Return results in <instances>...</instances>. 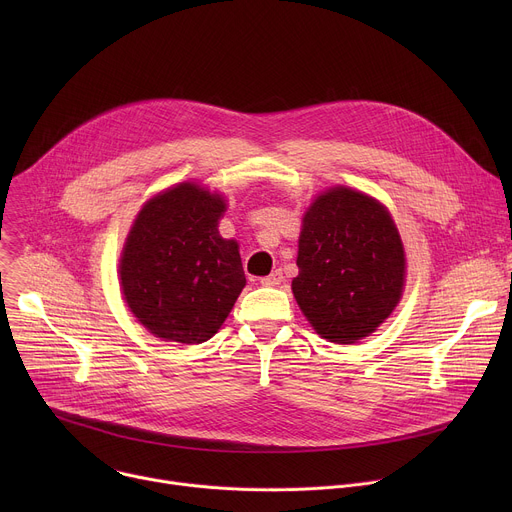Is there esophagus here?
<instances>
[{"label":"esophagus","mask_w":512,"mask_h":512,"mask_svg":"<svg viewBox=\"0 0 512 512\" xmlns=\"http://www.w3.org/2000/svg\"><path fill=\"white\" fill-rule=\"evenodd\" d=\"M283 281V273L277 269V271H273L271 275H265V277H261V285H267V287H275V285H279Z\"/></svg>","instance_id":"obj_1"}]
</instances>
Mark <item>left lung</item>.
I'll use <instances>...</instances> for the list:
<instances>
[{
    "label": "left lung",
    "mask_w": 512,
    "mask_h": 512,
    "mask_svg": "<svg viewBox=\"0 0 512 512\" xmlns=\"http://www.w3.org/2000/svg\"><path fill=\"white\" fill-rule=\"evenodd\" d=\"M291 289L314 330L352 344L389 318L401 300L405 255L387 208L375 198L334 188L308 208Z\"/></svg>",
    "instance_id": "8db88e82"
}]
</instances>
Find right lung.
Here are the masks:
<instances>
[{"instance_id": "obj_1", "label": "right lung", "mask_w": 512, "mask_h": 512, "mask_svg": "<svg viewBox=\"0 0 512 512\" xmlns=\"http://www.w3.org/2000/svg\"><path fill=\"white\" fill-rule=\"evenodd\" d=\"M225 208L218 194L184 182L139 210L119 275L129 310L154 336L200 344L233 310L247 279L237 241L218 235Z\"/></svg>"}]
</instances>
